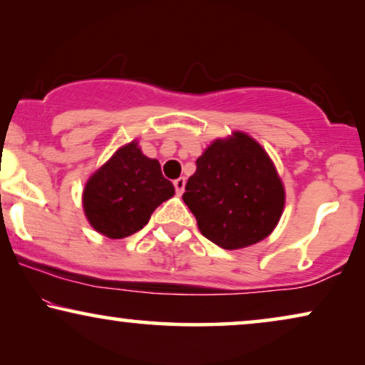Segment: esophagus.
Masks as SVG:
<instances>
[{"label":"esophagus","mask_w":365,"mask_h":365,"mask_svg":"<svg viewBox=\"0 0 365 365\" xmlns=\"http://www.w3.org/2000/svg\"><path fill=\"white\" fill-rule=\"evenodd\" d=\"M174 187H176L178 196H181V194L184 192V187H186V179L184 178L176 179V181H174Z\"/></svg>","instance_id":"esophagus-1"}]
</instances>
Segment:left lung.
<instances>
[{"label": "left lung", "instance_id": "1", "mask_svg": "<svg viewBox=\"0 0 365 365\" xmlns=\"http://www.w3.org/2000/svg\"><path fill=\"white\" fill-rule=\"evenodd\" d=\"M196 164L182 201L204 237L234 251L261 242L276 229L286 191L256 139L242 131L214 139Z\"/></svg>", "mask_w": 365, "mask_h": 365}]
</instances>
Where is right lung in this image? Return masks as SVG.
<instances>
[{"mask_svg": "<svg viewBox=\"0 0 365 365\" xmlns=\"http://www.w3.org/2000/svg\"><path fill=\"white\" fill-rule=\"evenodd\" d=\"M174 186L158 159L144 156L136 139L124 144L84 184L83 209L94 231L123 239L143 229Z\"/></svg>", "mask_w": 365, "mask_h": 365, "instance_id": "1", "label": "right lung"}]
</instances>
